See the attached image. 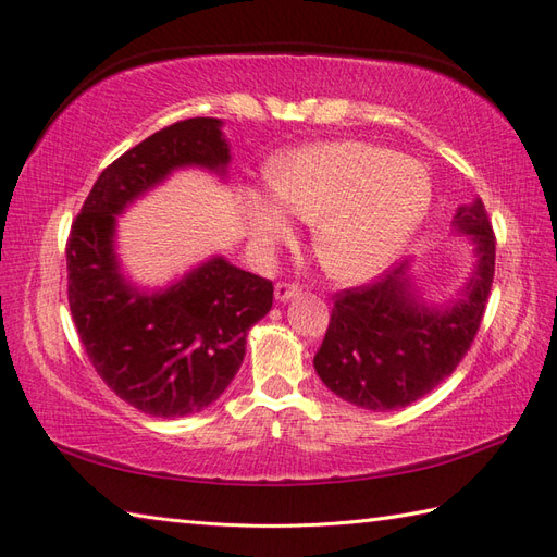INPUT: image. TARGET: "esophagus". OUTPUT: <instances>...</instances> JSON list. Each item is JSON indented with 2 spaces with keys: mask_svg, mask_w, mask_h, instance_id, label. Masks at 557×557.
I'll return each instance as SVG.
<instances>
[{
  "mask_svg": "<svg viewBox=\"0 0 557 557\" xmlns=\"http://www.w3.org/2000/svg\"><path fill=\"white\" fill-rule=\"evenodd\" d=\"M299 292H301V287L297 285V282H277L275 299H277V301H287V299H292V297H297Z\"/></svg>",
  "mask_w": 557,
  "mask_h": 557,
  "instance_id": "obj_1",
  "label": "esophagus"
}]
</instances>
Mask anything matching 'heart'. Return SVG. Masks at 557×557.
Listing matches in <instances>:
<instances>
[{
	"mask_svg": "<svg viewBox=\"0 0 557 557\" xmlns=\"http://www.w3.org/2000/svg\"><path fill=\"white\" fill-rule=\"evenodd\" d=\"M272 194L287 212L313 224V256L330 277L361 282L381 272L431 206V176L399 152L363 144H318L292 150L270 168ZM260 244L287 239L292 227L272 198L246 200Z\"/></svg>",
	"mask_w": 557,
	"mask_h": 557,
	"instance_id": "obj_1",
	"label": "heart"
}]
</instances>
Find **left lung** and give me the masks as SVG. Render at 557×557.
Segmentation results:
<instances>
[{
	"label": "left lung",
	"mask_w": 557,
	"mask_h": 557,
	"mask_svg": "<svg viewBox=\"0 0 557 557\" xmlns=\"http://www.w3.org/2000/svg\"><path fill=\"white\" fill-rule=\"evenodd\" d=\"M455 227L474 242L476 270L465 297L447 309L425 306L411 292L407 263L335 294L313 366L337 397L371 411L407 407L465 359L491 297L495 234L481 198L457 210Z\"/></svg>",
	"instance_id": "obj_1"
}]
</instances>
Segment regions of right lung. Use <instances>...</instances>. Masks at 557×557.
Here are the masks:
<instances>
[{
  "instance_id": "obj_1",
  "label": "right lung",
  "mask_w": 557,
  "mask_h": 557,
  "mask_svg": "<svg viewBox=\"0 0 557 557\" xmlns=\"http://www.w3.org/2000/svg\"><path fill=\"white\" fill-rule=\"evenodd\" d=\"M215 116L160 128L92 184L66 242L69 309L81 345L116 397L160 419L212 405L239 371L246 335L272 309V282L224 258L162 292H138L114 256L116 215L172 170L224 174L230 146Z\"/></svg>"
}]
</instances>
